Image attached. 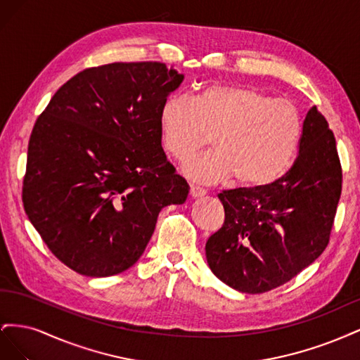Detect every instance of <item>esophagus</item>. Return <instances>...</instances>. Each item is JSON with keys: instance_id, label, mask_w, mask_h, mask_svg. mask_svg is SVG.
<instances>
[{"instance_id": "1", "label": "esophagus", "mask_w": 360, "mask_h": 360, "mask_svg": "<svg viewBox=\"0 0 360 360\" xmlns=\"http://www.w3.org/2000/svg\"><path fill=\"white\" fill-rule=\"evenodd\" d=\"M189 195H191V197H192L193 200L202 198V197H205V191H202V189H200V188H195V186H192V188H191Z\"/></svg>"}]
</instances>
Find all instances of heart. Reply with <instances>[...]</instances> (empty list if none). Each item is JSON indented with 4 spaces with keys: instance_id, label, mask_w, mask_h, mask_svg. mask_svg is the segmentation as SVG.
Returning <instances> with one entry per match:
<instances>
[{
    "instance_id": "heart-1",
    "label": "heart",
    "mask_w": 360,
    "mask_h": 360,
    "mask_svg": "<svg viewBox=\"0 0 360 360\" xmlns=\"http://www.w3.org/2000/svg\"><path fill=\"white\" fill-rule=\"evenodd\" d=\"M303 129L304 117L296 102L246 85L205 86L193 101L171 94L159 114L162 146L179 162L213 136L214 151L183 167L184 176L198 184L234 179L242 188L269 186L291 167Z\"/></svg>"
}]
</instances>
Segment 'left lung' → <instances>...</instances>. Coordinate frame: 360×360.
<instances>
[{"label":"left lung","mask_w":360,"mask_h":360,"mask_svg":"<svg viewBox=\"0 0 360 360\" xmlns=\"http://www.w3.org/2000/svg\"><path fill=\"white\" fill-rule=\"evenodd\" d=\"M341 184L333 132L312 106L299 155L284 177L217 195L225 221L205 243L216 278L240 292L259 294L299 275L329 243Z\"/></svg>","instance_id":"8db88e82"}]
</instances>
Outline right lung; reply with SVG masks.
<instances>
[{
	"label": "right lung",
	"mask_w": 360,
	"mask_h": 360,
	"mask_svg": "<svg viewBox=\"0 0 360 360\" xmlns=\"http://www.w3.org/2000/svg\"><path fill=\"white\" fill-rule=\"evenodd\" d=\"M184 76L163 63H112L75 75L32 127L22 200L61 263L105 278L144 254L163 207L189 184L162 148L159 114Z\"/></svg>",
	"instance_id": "1"
}]
</instances>
